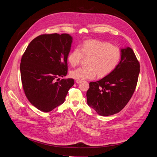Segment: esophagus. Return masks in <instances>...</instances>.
Returning a JSON list of instances; mask_svg holds the SVG:
<instances>
[{"mask_svg":"<svg viewBox=\"0 0 157 157\" xmlns=\"http://www.w3.org/2000/svg\"><path fill=\"white\" fill-rule=\"evenodd\" d=\"M81 81H81V80H79V79H76V82L78 83V84L80 83Z\"/></svg>","mask_w":157,"mask_h":157,"instance_id":"34e87169","label":"esophagus"}]
</instances>
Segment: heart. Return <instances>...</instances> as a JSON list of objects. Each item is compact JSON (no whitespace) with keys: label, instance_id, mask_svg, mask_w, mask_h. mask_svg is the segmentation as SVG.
<instances>
[{"label":"heart","instance_id":"heart-1","mask_svg":"<svg viewBox=\"0 0 157 157\" xmlns=\"http://www.w3.org/2000/svg\"><path fill=\"white\" fill-rule=\"evenodd\" d=\"M89 58L87 66L81 67L70 73L75 79L85 80L94 79L97 74L105 77L114 71L121 58L120 48L113 44L99 40H86L79 48H75L68 56V61L73 67L78 66L82 58Z\"/></svg>","mask_w":157,"mask_h":157}]
</instances>
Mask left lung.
I'll return each instance as SVG.
<instances>
[{"instance_id":"1","label":"left lung","mask_w":157,"mask_h":157,"mask_svg":"<svg viewBox=\"0 0 157 157\" xmlns=\"http://www.w3.org/2000/svg\"><path fill=\"white\" fill-rule=\"evenodd\" d=\"M116 70L96 82L89 83L86 93L89 106L102 116L118 113L127 105L137 86L140 64L133 50L122 48Z\"/></svg>"}]
</instances>
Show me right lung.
<instances>
[{
  "label": "right lung",
  "instance_id": "right-lung-1",
  "mask_svg": "<svg viewBox=\"0 0 157 157\" xmlns=\"http://www.w3.org/2000/svg\"><path fill=\"white\" fill-rule=\"evenodd\" d=\"M72 42L68 33L41 35L30 43L22 56L20 70L24 91L30 102L41 111L48 113L62 104L74 84L73 79L55 80L68 73Z\"/></svg>",
  "mask_w": 157,
  "mask_h": 157
}]
</instances>
